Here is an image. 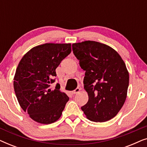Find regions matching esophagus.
Instances as JSON below:
<instances>
[{
	"instance_id": "34e87169",
	"label": "esophagus",
	"mask_w": 147,
	"mask_h": 147,
	"mask_svg": "<svg viewBox=\"0 0 147 147\" xmlns=\"http://www.w3.org/2000/svg\"><path fill=\"white\" fill-rule=\"evenodd\" d=\"M80 91V88H77L76 90H74V91H72V94H76L79 93Z\"/></svg>"
}]
</instances>
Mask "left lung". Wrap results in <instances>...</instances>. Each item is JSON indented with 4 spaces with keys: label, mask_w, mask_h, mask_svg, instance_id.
Segmentation results:
<instances>
[{
    "label": "left lung",
    "mask_w": 147,
    "mask_h": 147,
    "mask_svg": "<svg viewBox=\"0 0 147 147\" xmlns=\"http://www.w3.org/2000/svg\"><path fill=\"white\" fill-rule=\"evenodd\" d=\"M72 49L86 71L84 84L88 101L82 107V111L93 122L112 119L127 96L129 74L125 63L113 48L99 42L73 43Z\"/></svg>",
    "instance_id": "obj_1"
}]
</instances>
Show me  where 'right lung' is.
<instances>
[{
	"mask_svg": "<svg viewBox=\"0 0 147 147\" xmlns=\"http://www.w3.org/2000/svg\"><path fill=\"white\" fill-rule=\"evenodd\" d=\"M71 43H45L25 53L14 77V90L24 111L34 121L49 124L61 117L69 97L55 82V69L71 53Z\"/></svg>",
	"mask_w": 147,
	"mask_h": 147,
	"instance_id": "obj_1",
	"label": "right lung"
}]
</instances>
